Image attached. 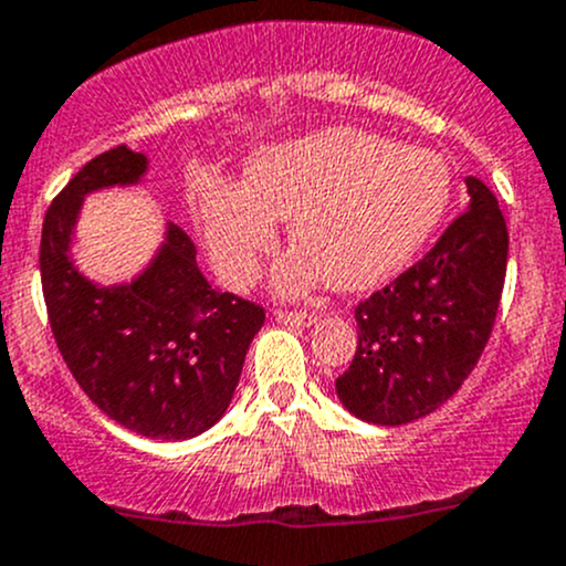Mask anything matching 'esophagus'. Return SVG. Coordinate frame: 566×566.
Wrapping results in <instances>:
<instances>
[{
	"mask_svg": "<svg viewBox=\"0 0 566 566\" xmlns=\"http://www.w3.org/2000/svg\"><path fill=\"white\" fill-rule=\"evenodd\" d=\"M276 319L282 325H315L317 312H276Z\"/></svg>",
	"mask_w": 566,
	"mask_h": 566,
	"instance_id": "obj_1",
	"label": "esophagus"
}]
</instances>
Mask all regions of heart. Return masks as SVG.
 Instances as JSON below:
<instances>
[{
    "mask_svg": "<svg viewBox=\"0 0 566 566\" xmlns=\"http://www.w3.org/2000/svg\"><path fill=\"white\" fill-rule=\"evenodd\" d=\"M449 199L452 169L441 156L353 128L256 153L241 186L208 177L197 193L210 260L232 287L256 276L276 219H290L298 249L273 271L282 298L323 279L339 290L384 282L419 254Z\"/></svg>",
    "mask_w": 566,
    "mask_h": 566,
    "instance_id": "obj_1",
    "label": "heart"
}]
</instances>
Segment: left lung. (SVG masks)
<instances>
[{"label": "left lung", "mask_w": 566, "mask_h": 566, "mask_svg": "<svg viewBox=\"0 0 566 566\" xmlns=\"http://www.w3.org/2000/svg\"><path fill=\"white\" fill-rule=\"evenodd\" d=\"M468 210L421 262L358 304V347L336 397L356 419L399 427L441 408L482 356L499 312L510 232L499 199L465 177Z\"/></svg>", "instance_id": "1"}]
</instances>
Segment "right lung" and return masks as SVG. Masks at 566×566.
<instances>
[{"mask_svg": "<svg viewBox=\"0 0 566 566\" xmlns=\"http://www.w3.org/2000/svg\"><path fill=\"white\" fill-rule=\"evenodd\" d=\"M145 153L114 147L62 188L43 219L40 279L56 347L112 421L153 441H188L227 413L265 312L202 276L197 247L167 221L147 265L101 284L76 265L90 193L142 186Z\"/></svg>", "mask_w": 566, "mask_h": 566, "instance_id": "1", "label": "right lung"}]
</instances>
